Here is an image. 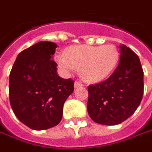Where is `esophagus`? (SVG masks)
Returning a JSON list of instances; mask_svg holds the SVG:
<instances>
[{
	"mask_svg": "<svg viewBox=\"0 0 152 152\" xmlns=\"http://www.w3.org/2000/svg\"><path fill=\"white\" fill-rule=\"evenodd\" d=\"M74 86H75V87H76V88H77V87H79V86H83V84H82V83H80V82H79V81H75V84H74Z\"/></svg>",
	"mask_w": 152,
	"mask_h": 152,
	"instance_id": "esophagus-1",
	"label": "esophagus"
}]
</instances>
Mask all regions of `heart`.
Returning <instances> with one entry per match:
<instances>
[{
	"mask_svg": "<svg viewBox=\"0 0 152 152\" xmlns=\"http://www.w3.org/2000/svg\"><path fill=\"white\" fill-rule=\"evenodd\" d=\"M59 66L66 72H74L80 68V77L86 82L97 83L114 72L119 61V52L115 46L77 45L65 50L56 58Z\"/></svg>",
	"mask_w": 152,
	"mask_h": 152,
	"instance_id": "heart-1",
	"label": "heart"
}]
</instances>
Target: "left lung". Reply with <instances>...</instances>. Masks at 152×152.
Masks as SVG:
<instances>
[{
	"mask_svg": "<svg viewBox=\"0 0 152 152\" xmlns=\"http://www.w3.org/2000/svg\"><path fill=\"white\" fill-rule=\"evenodd\" d=\"M120 61L107 80L88 86L87 111L95 122L114 126L136 111L143 96V70L132 50L121 44Z\"/></svg>",
	"mask_w": 152,
	"mask_h": 152,
	"instance_id": "obj_1",
	"label": "left lung"
}]
</instances>
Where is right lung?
<instances>
[{
  "label": "right lung",
  "mask_w": 152,
  "mask_h": 152,
  "mask_svg": "<svg viewBox=\"0 0 152 152\" xmlns=\"http://www.w3.org/2000/svg\"><path fill=\"white\" fill-rule=\"evenodd\" d=\"M56 44L40 41L17 56L10 73L9 97L15 116L41 131L61 121L63 106L74 91V80L57 75L52 60Z\"/></svg>",
  "instance_id": "1"
}]
</instances>
